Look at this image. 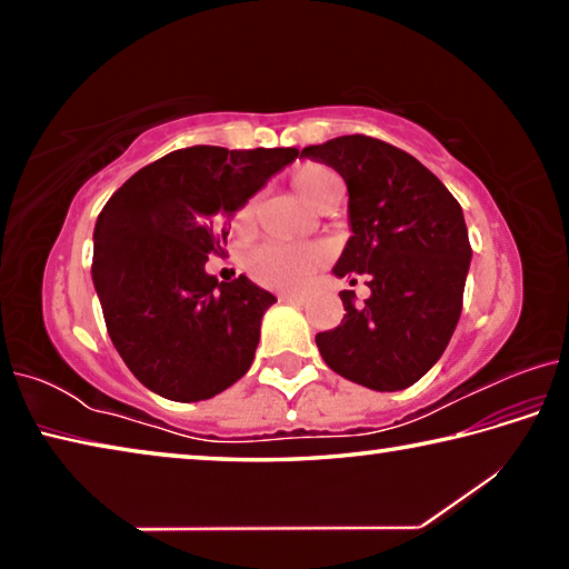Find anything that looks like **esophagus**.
Wrapping results in <instances>:
<instances>
[{"instance_id": "34e87169", "label": "esophagus", "mask_w": 569, "mask_h": 569, "mask_svg": "<svg viewBox=\"0 0 569 569\" xmlns=\"http://www.w3.org/2000/svg\"><path fill=\"white\" fill-rule=\"evenodd\" d=\"M281 301H286V303H296V306H301V303H306V296H301V293H281Z\"/></svg>"}]
</instances>
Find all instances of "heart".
Segmentation results:
<instances>
[{
	"label": "heart",
	"mask_w": 569,
	"mask_h": 569,
	"mask_svg": "<svg viewBox=\"0 0 569 569\" xmlns=\"http://www.w3.org/2000/svg\"><path fill=\"white\" fill-rule=\"evenodd\" d=\"M291 186L296 188L308 206L316 210L331 208L339 198L341 180L331 168L319 162H303L291 172ZM256 226V200H246L236 210L233 228L238 233H250ZM323 263V250L311 243H263L253 248L246 258L248 273L261 286L276 288V291H296L306 286L319 266Z\"/></svg>",
	"instance_id": "obj_1"
}]
</instances>
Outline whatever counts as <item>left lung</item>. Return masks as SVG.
<instances>
[{
	"label": "left lung",
	"mask_w": 569,
	"mask_h": 569,
	"mask_svg": "<svg viewBox=\"0 0 569 569\" xmlns=\"http://www.w3.org/2000/svg\"><path fill=\"white\" fill-rule=\"evenodd\" d=\"M303 158L331 166L349 188L351 238L333 273L363 278L371 296L316 336L323 361L373 391L417 383L457 329L471 246L457 198L435 172L389 142L343 134L308 146Z\"/></svg>",
	"instance_id": "obj_1"
}]
</instances>
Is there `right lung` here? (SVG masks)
I'll return each mask as SVG.
<instances>
[{"label":"right lung","mask_w":569,"mask_h":569,"mask_svg":"<svg viewBox=\"0 0 569 569\" xmlns=\"http://www.w3.org/2000/svg\"><path fill=\"white\" fill-rule=\"evenodd\" d=\"M298 158L296 148L196 146L124 182L94 226L92 281L114 349L142 387L203 401L243 377L276 296L206 273L226 218Z\"/></svg>","instance_id":"1"}]
</instances>
